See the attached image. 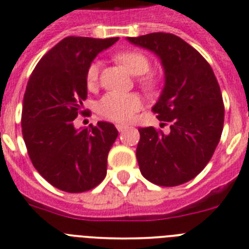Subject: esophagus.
Returning <instances> with one entry per match:
<instances>
[{
    "mask_svg": "<svg viewBox=\"0 0 249 249\" xmlns=\"http://www.w3.org/2000/svg\"><path fill=\"white\" fill-rule=\"evenodd\" d=\"M115 126H116V129H118V131H124L125 129H127V127H129L126 124H116Z\"/></svg>",
    "mask_w": 249,
    "mask_h": 249,
    "instance_id": "obj_1",
    "label": "esophagus"
}]
</instances>
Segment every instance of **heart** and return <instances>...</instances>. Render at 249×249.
<instances>
[{"label":"heart","mask_w":249,"mask_h":249,"mask_svg":"<svg viewBox=\"0 0 249 249\" xmlns=\"http://www.w3.org/2000/svg\"><path fill=\"white\" fill-rule=\"evenodd\" d=\"M115 59L125 67L134 75H140L138 79L139 86L145 90H154L158 87L159 79L156 75L147 71L151 68V62L144 53L139 51H125L116 54ZM99 80V64L97 62L89 64L86 73L87 87L93 89ZM142 100L135 93L118 94L108 93L98 102L97 110L100 116L111 122H129L135 113L141 109Z\"/></svg>","instance_id":"b5f03b06"}]
</instances>
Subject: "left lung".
I'll list each match as a JSON object with an SVG mask.
<instances>
[{
    "mask_svg": "<svg viewBox=\"0 0 249 249\" xmlns=\"http://www.w3.org/2000/svg\"><path fill=\"white\" fill-rule=\"evenodd\" d=\"M127 41L156 53L165 69V87L152 111L163 125L169 123L170 133L139 127L140 171L155 185H182L205 169L221 139L225 105L218 82L207 60L178 36L156 32Z\"/></svg>",
    "mask_w": 249,
    "mask_h": 249,
    "instance_id": "obj_1",
    "label": "left lung"
}]
</instances>
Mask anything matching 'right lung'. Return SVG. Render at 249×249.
Masks as SVG:
<instances>
[{
	"label": "right lung",
	"instance_id": "obj_1",
	"mask_svg": "<svg viewBox=\"0 0 249 249\" xmlns=\"http://www.w3.org/2000/svg\"><path fill=\"white\" fill-rule=\"evenodd\" d=\"M118 39L64 38L41 58L27 83L21 125L28 156L42 178L62 191H89L107 175L118 130L107 122L77 130L74 119L89 113L83 109L89 64Z\"/></svg>",
	"mask_w": 249,
	"mask_h": 249
}]
</instances>
